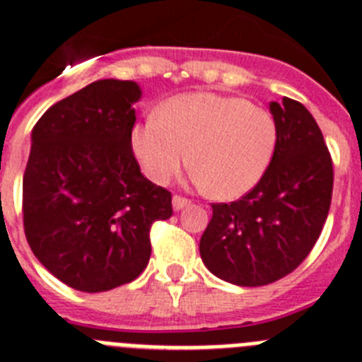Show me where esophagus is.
<instances>
[{
  "mask_svg": "<svg viewBox=\"0 0 362 362\" xmlns=\"http://www.w3.org/2000/svg\"><path fill=\"white\" fill-rule=\"evenodd\" d=\"M172 206H174L175 211L183 210V208L190 206V199L181 197V195H174V197H172Z\"/></svg>",
  "mask_w": 362,
  "mask_h": 362,
  "instance_id": "esophagus-1",
  "label": "esophagus"
}]
</instances>
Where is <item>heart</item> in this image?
<instances>
[{"label": "heart", "instance_id": "heart-1", "mask_svg": "<svg viewBox=\"0 0 362 362\" xmlns=\"http://www.w3.org/2000/svg\"><path fill=\"white\" fill-rule=\"evenodd\" d=\"M273 115L250 100L218 93L170 98L159 115L136 124L131 147L145 174L168 183L190 158L192 179L218 199L253 190L274 158Z\"/></svg>", "mask_w": 362, "mask_h": 362}]
</instances>
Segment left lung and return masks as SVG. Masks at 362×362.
<instances>
[{"instance_id":"8db88e82","label":"left lung","mask_w":362,"mask_h":362,"mask_svg":"<svg viewBox=\"0 0 362 362\" xmlns=\"http://www.w3.org/2000/svg\"><path fill=\"white\" fill-rule=\"evenodd\" d=\"M269 109L278 127L269 168L238 201L211 204L199 242L208 269L240 287L293 273L320 238L332 201V158L314 116L287 97Z\"/></svg>"}]
</instances>
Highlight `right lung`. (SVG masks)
Wrapping results in <instances>:
<instances>
[{
    "instance_id": "obj_1",
    "label": "right lung",
    "mask_w": 362,
    "mask_h": 362,
    "mask_svg": "<svg viewBox=\"0 0 362 362\" xmlns=\"http://www.w3.org/2000/svg\"><path fill=\"white\" fill-rule=\"evenodd\" d=\"M132 81L104 78L53 104L32 131L23 224L37 260L62 284L104 293L140 276L152 222L172 195L140 172L131 147Z\"/></svg>"
}]
</instances>
